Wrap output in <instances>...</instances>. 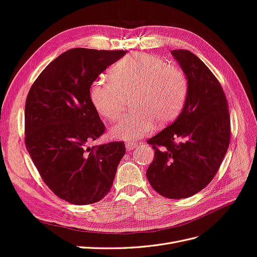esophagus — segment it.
I'll list each match as a JSON object with an SVG mask.
<instances>
[{"instance_id": "1", "label": "esophagus", "mask_w": 257, "mask_h": 257, "mask_svg": "<svg viewBox=\"0 0 257 257\" xmlns=\"http://www.w3.org/2000/svg\"><path fill=\"white\" fill-rule=\"evenodd\" d=\"M137 146V143L136 142H133V141H128L127 143H126V149L128 150V151H131V150H134L135 148Z\"/></svg>"}]
</instances>
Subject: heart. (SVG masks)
I'll use <instances>...</instances> for the list:
<instances>
[{
    "instance_id": "1",
    "label": "heart",
    "mask_w": 257,
    "mask_h": 257,
    "mask_svg": "<svg viewBox=\"0 0 257 257\" xmlns=\"http://www.w3.org/2000/svg\"><path fill=\"white\" fill-rule=\"evenodd\" d=\"M109 80L98 79L90 87V100L97 112L109 121L124 111V97L133 93L136 111L112 128V136L136 140L150 134L155 122L173 120L185 103L187 78L182 70L151 54H130L108 71Z\"/></svg>"
}]
</instances>
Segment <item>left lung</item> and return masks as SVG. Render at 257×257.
I'll return each mask as SVG.
<instances>
[{
  "label": "left lung",
  "mask_w": 257,
  "mask_h": 257,
  "mask_svg": "<svg viewBox=\"0 0 257 257\" xmlns=\"http://www.w3.org/2000/svg\"><path fill=\"white\" fill-rule=\"evenodd\" d=\"M171 54L185 73L187 97L175 121L148 143L155 157L146 177L158 194L182 199L213 180L230 142L228 103L213 73L189 50Z\"/></svg>",
  "instance_id": "1"
}]
</instances>
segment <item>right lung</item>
<instances>
[{
    "label": "right lung",
    "mask_w": 257,
    "mask_h": 257,
    "mask_svg": "<svg viewBox=\"0 0 257 257\" xmlns=\"http://www.w3.org/2000/svg\"><path fill=\"white\" fill-rule=\"evenodd\" d=\"M124 54L72 48L51 61L29 90L26 148L51 192L72 204L104 198L126 152L122 141L89 146L105 130L90 100V86Z\"/></svg>",
    "instance_id": "obj_1"
}]
</instances>
